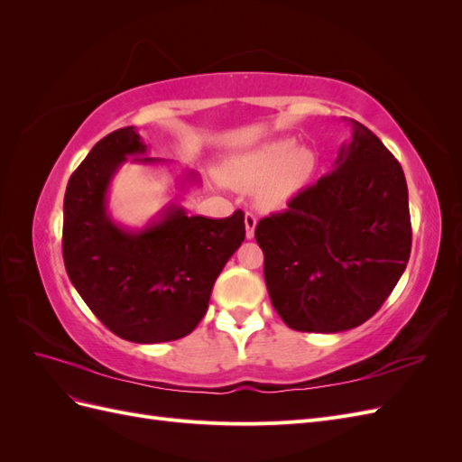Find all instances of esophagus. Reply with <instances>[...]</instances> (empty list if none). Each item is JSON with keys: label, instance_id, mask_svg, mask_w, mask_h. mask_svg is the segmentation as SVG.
<instances>
[{"label": "esophagus", "instance_id": "obj_1", "mask_svg": "<svg viewBox=\"0 0 462 462\" xmlns=\"http://www.w3.org/2000/svg\"><path fill=\"white\" fill-rule=\"evenodd\" d=\"M256 223H258V217H256V214H253V212H246V214H245V227H246V239H253V236H254V229H256Z\"/></svg>", "mask_w": 462, "mask_h": 462}]
</instances>
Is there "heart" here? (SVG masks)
I'll return each mask as SVG.
<instances>
[{
	"instance_id": "1",
	"label": "heart",
	"mask_w": 462,
	"mask_h": 462,
	"mask_svg": "<svg viewBox=\"0 0 462 462\" xmlns=\"http://www.w3.org/2000/svg\"><path fill=\"white\" fill-rule=\"evenodd\" d=\"M314 167L310 150H300L295 138H277L233 158L226 175L233 187L258 189L262 206L279 208L309 183Z\"/></svg>"
}]
</instances>
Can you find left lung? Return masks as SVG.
I'll list each match as a JSON object with an SVG mask.
<instances>
[{"mask_svg": "<svg viewBox=\"0 0 462 462\" xmlns=\"http://www.w3.org/2000/svg\"><path fill=\"white\" fill-rule=\"evenodd\" d=\"M333 171L285 212L258 221L263 277L291 329L337 333L372 318L409 263L412 229L401 163L351 119Z\"/></svg>", "mask_w": 462, "mask_h": 462, "instance_id": "obj_1", "label": "left lung"}]
</instances>
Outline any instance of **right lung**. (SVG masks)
Segmentation results:
<instances>
[{
    "instance_id": "1",
    "label": "right lung",
    "mask_w": 462,
    "mask_h": 462,
    "mask_svg": "<svg viewBox=\"0 0 462 462\" xmlns=\"http://www.w3.org/2000/svg\"><path fill=\"white\" fill-rule=\"evenodd\" d=\"M141 153V136L123 127L77 167L63 200V262L109 331L133 343H163L185 337L204 318L219 272L245 241V214L209 219L170 206L143 231L116 226L106 209L109 180L127 156Z\"/></svg>"
}]
</instances>
